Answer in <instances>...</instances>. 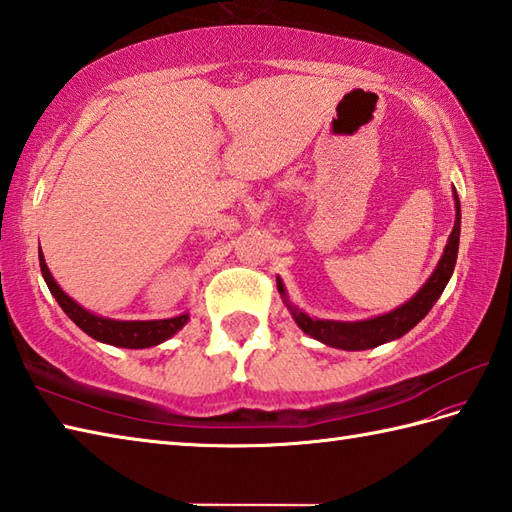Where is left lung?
Instances as JSON below:
<instances>
[{
    "label": "left lung",
    "instance_id": "1",
    "mask_svg": "<svg viewBox=\"0 0 512 512\" xmlns=\"http://www.w3.org/2000/svg\"><path fill=\"white\" fill-rule=\"evenodd\" d=\"M454 202H456V222H454V229L449 233L445 251L441 259H438L430 279L421 285V290L414 294L410 301L399 305L397 310H392L388 314L366 318V320H353V323H347V320L312 318L310 314H305L290 301L281 277H277V290L281 294L283 303L288 305L294 323L299 325L307 336L327 344V347L344 349V351L375 349L379 344L406 336L408 331L417 323H421V320L427 316V312L432 310L434 303L438 301V296L443 294L445 285L449 283L451 275H454L458 242H460V200H458L456 189H454Z\"/></svg>",
    "mask_w": 512,
    "mask_h": 512
}]
</instances>
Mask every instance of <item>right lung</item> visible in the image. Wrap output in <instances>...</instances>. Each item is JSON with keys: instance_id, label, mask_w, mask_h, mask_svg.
Returning <instances> with one entry per match:
<instances>
[{"instance_id": "obj_1", "label": "right lung", "mask_w": 512, "mask_h": 512, "mask_svg": "<svg viewBox=\"0 0 512 512\" xmlns=\"http://www.w3.org/2000/svg\"><path fill=\"white\" fill-rule=\"evenodd\" d=\"M39 261H41L43 279L54 299L58 301V305H61L63 312L93 340L111 344V347H122V349H148V347H157V344L172 338L187 325L189 320L187 312L178 314L174 318H163V320H115V318H104L100 314H93L85 310L82 305H78L61 288V285L56 283L50 268L45 264L41 248H39Z\"/></svg>"}]
</instances>
